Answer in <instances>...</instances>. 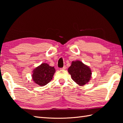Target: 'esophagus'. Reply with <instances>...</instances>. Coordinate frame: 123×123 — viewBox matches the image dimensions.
<instances>
[{"mask_svg":"<svg viewBox=\"0 0 123 123\" xmlns=\"http://www.w3.org/2000/svg\"><path fill=\"white\" fill-rule=\"evenodd\" d=\"M60 70H66V67L64 66L63 68H60Z\"/></svg>","mask_w":123,"mask_h":123,"instance_id":"obj_1","label":"esophagus"}]
</instances>
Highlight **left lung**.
<instances>
[{
    "label": "left lung",
    "mask_w": 123,
    "mask_h": 123,
    "mask_svg": "<svg viewBox=\"0 0 123 123\" xmlns=\"http://www.w3.org/2000/svg\"><path fill=\"white\" fill-rule=\"evenodd\" d=\"M68 72L74 82L83 86L90 80L91 71L89 68L79 61H73Z\"/></svg>",
    "instance_id": "obj_1"
}]
</instances>
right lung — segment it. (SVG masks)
I'll use <instances>...</instances> for the list:
<instances>
[{
	"label": "right lung",
	"instance_id": "obj_1",
	"mask_svg": "<svg viewBox=\"0 0 123 123\" xmlns=\"http://www.w3.org/2000/svg\"><path fill=\"white\" fill-rule=\"evenodd\" d=\"M55 70L47 63H42L33 71V81L40 86H44L51 81Z\"/></svg>",
	"mask_w": 123,
	"mask_h": 123
}]
</instances>
